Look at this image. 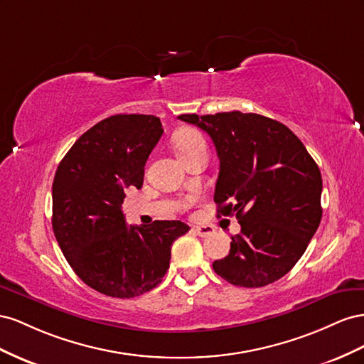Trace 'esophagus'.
Masks as SVG:
<instances>
[{
	"label": "esophagus",
	"mask_w": 364,
	"mask_h": 364,
	"mask_svg": "<svg viewBox=\"0 0 364 364\" xmlns=\"http://www.w3.org/2000/svg\"><path fill=\"white\" fill-rule=\"evenodd\" d=\"M193 232L201 237H209V236L213 235V230L210 227H203V225L201 227H193Z\"/></svg>",
	"instance_id": "34e87169"
}]
</instances>
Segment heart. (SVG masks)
Here are the masks:
<instances>
[{"mask_svg":"<svg viewBox=\"0 0 364 364\" xmlns=\"http://www.w3.org/2000/svg\"><path fill=\"white\" fill-rule=\"evenodd\" d=\"M173 144H175V151L180 155L181 160L188 159L189 155H192L198 149L205 148L204 137L198 131L192 128H184L176 132L173 137Z\"/></svg>","mask_w":364,"mask_h":364,"instance_id":"heart-1","label":"heart"}]
</instances>
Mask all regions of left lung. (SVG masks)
I'll return each instance as SVG.
<instances>
[{
	"label": "left lung",
	"instance_id": "left-lung-1",
	"mask_svg": "<svg viewBox=\"0 0 364 364\" xmlns=\"http://www.w3.org/2000/svg\"><path fill=\"white\" fill-rule=\"evenodd\" d=\"M209 134L220 159L218 218H237L241 233L213 262L228 284L259 288L291 269L321 220V175L296 134L255 112L181 114Z\"/></svg>",
	"mask_w": 364,
	"mask_h": 364
}]
</instances>
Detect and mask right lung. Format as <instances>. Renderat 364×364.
<instances>
[{
	"label": "right lung",
	"mask_w": 364,
	"mask_h": 364,
	"mask_svg": "<svg viewBox=\"0 0 364 364\" xmlns=\"http://www.w3.org/2000/svg\"><path fill=\"white\" fill-rule=\"evenodd\" d=\"M161 136L159 117L117 114L82 134L58 166L55 236L73 272L102 294L131 299L151 291L168 272L173 241L191 230L181 221L124 223V192L141 188Z\"/></svg>",
	"instance_id": "right-lung-1"
}]
</instances>
